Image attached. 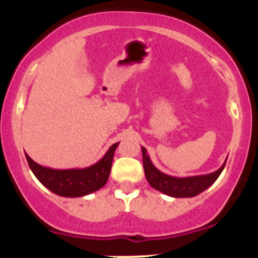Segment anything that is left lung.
I'll return each mask as SVG.
<instances>
[{"instance_id":"obj_1","label":"left lung","mask_w":258,"mask_h":258,"mask_svg":"<svg viewBox=\"0 0 258 258\" xmlns=\"http://www.w3.org/2000/svg\"><path fill=\"white\" fill-rule=\"evenodd\" d=\"M142 155H143L144 173L149 184L156 190L172 198H193L195 195L203 193L220 177L227 162L226 160L223 165L212 173L191 177H173L161 172L154 166L144 147H142Z\"/></svg>"}]
</instances>
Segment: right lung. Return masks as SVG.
I'll return each instance as SVG.
<instances>
[{"label":"right lung","mask_w":258,"mask_h":258,"mask_svg":"<svg viewBox=\"0 0 258 258\" xmlns=\"http://www.w3.org/2000/svg\"><path fill=\"white\" fill-rule=\"evenodd\" d=\"M117 146L119 143L112 144L98 162L85 168L54 170L38 165L28 154L25 156L32 173L46 188L60 197L79 198L94 193L105 185Z\"/></svg>","instance_id":"1"}]
</instances>
